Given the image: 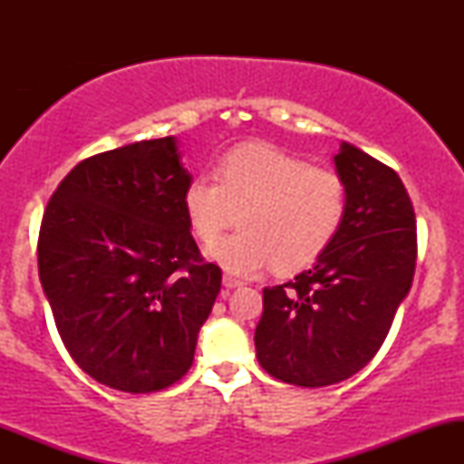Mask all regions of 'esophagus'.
I'll return each instance as SVG.
<instances>
[{"mask_svg": "<svg viewBox=\"0 0 464 464\" xmlns=\"http://www.w3.org/2000/svg\"><path fill=\"white\" fill-rule=\"evenodd\" d=\"M222 284H225V287H228V290H233V287H242L244 284L239 279H236V276H228L225 275V279H222Z\"/></svg>", "mask_w": 464, "mask_h": 464, "instance_id": "obj_1", "label": "esophagus"}]
</instances>
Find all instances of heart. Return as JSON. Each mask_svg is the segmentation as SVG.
I'll list each match as a JSON object with an SVG mask.
<instances>
[{"mask_svg":"<svg viewBox=\"0 0 464 464\" xmlns=\"http://www.w3.org/2000/svg\"><path fill=\"white\" fill-rule=\"evenodd\" d=\"M347 205L340 174L270 143L231 148L218 161L216 180L196 177L183 191L189 231L205 244L231 227L239 211V231L207 250L211 262L239 276L273 264L284 273L314 264L343 228Z\"/></svg>","mask_w":464,"mask_h":464,"instance_id":"obj_1","label":"heart"}]
</instances>
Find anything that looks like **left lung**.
<instances>
[{
	"label": "left lung",
	"instance_id": "left-lung-1",
	"mask_svg": "<svg viewBox=\"0 0 464 464\" xmlns=\"http://www.w3.org/2000/svg\"><path fill=\"white\" fill-rule=\"evenodd\" d=\"M334 163L349 191L344 225L314 268L264 287L255 329L264 371L305 388L338 384L369 364L417 264V220L395 169L347 141Z\"/></svg>",
	"mask_w": 464,
	"mask_h": 464
}]
</instances>
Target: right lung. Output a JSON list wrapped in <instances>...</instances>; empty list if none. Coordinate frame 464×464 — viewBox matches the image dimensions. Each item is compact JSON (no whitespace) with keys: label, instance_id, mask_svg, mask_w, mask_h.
Listing matches in <instances>:
<instances>
[{"label":"right lung","instance_id":"right-lung-1","mask_svg":"<svg viewBox=\"0 0 464 464\" xmlns=\"http://www.w3.org/2000/svg\"><path fill=\"white\" fill-rule=\"evenodd\" d=\"M177 137L80 161L45 207L39 279L73 362L121 392L172 386L194 362L222 270L183 211Z\"/></svg>","mask_w":464,"mask_h":464}]
</instances>
